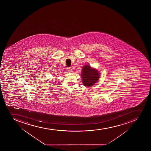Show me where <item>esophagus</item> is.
Wrapping results in <instances>:
<instances>
[{"label": "esophagus", "mask_w": 151, "mask_h": 151, "mask_svg": "<svg viewBox=\"0 0 151 151\" xmlns=\"http://www.w3.org/2000/svg\"><path fill=\"white\" fill-rule=\"evenodd\" d=\"M71 68L70 67H68L67 68V71L68 72H71Z\"/></svg>", "instance_id": "34e87169"}]
</instances>
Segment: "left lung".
<instances>
[{
  "mask_svg": "<svg viewBox=\"0 0 151 151\" xmlns=\"http://www.w3.org/2000/svg\"><path fill=\"white\" fill-rule=\"evenodd\" d=\"M82 80L86 87H92L99 81L100 73L97 69L93 68L90 65H86L82 67Z\"/></svg>",
  "mask_w": 151,
  "mask_h": 151,
  "instance_id": "8db88e82",
  "label": "left lung"
}]
</instances>
